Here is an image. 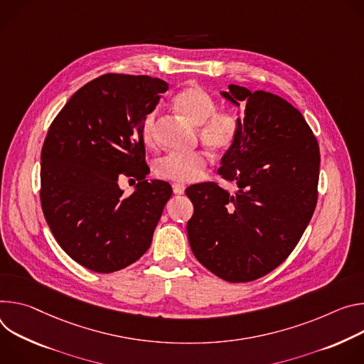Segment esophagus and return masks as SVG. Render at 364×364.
I'll use <instances>...</instances> for the list:
<instances>
[{"mask_svg": "<svg viewBox=\"0 0 364 364\" xmlns=\"http://www.w3.org/2000/svg\"><path fill=\"white\" fill-rule=\"evenodd\" d=\"M173 192L176 193V195H182L183 192H185V186L183 185H181V183H173Z\"/></svg>", "mask_w": 364, "mask_h": 364, "instance_id": "esophagus-1", "label": "esophagus"}]
</instances>
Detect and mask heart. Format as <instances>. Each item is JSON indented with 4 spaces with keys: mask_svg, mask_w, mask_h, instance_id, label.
Returning a JSON list of instances; mask_svg holds the SVG:
<instances>
[{
    "mask_svg": "<svg viewBox=\"0 0 364 364\" xmlns=\"http://www.w3.org/2000/svg\"><path fill=\"white\" fill-rule=\"evenodd\" d=\"M172 104L175 111L188 123L199 127L198 134L200 141L215 153L230 150L243 129V118L238 112L231 109L217 111L215 100L200 87L189 85L182 88L173 97ZM156 127V114L146 115L141 124V140L149 149L157 144ZM207 165L208 159L200 151L192 154L171 153L156 161L154 173L160 179L189 183L203 176Z\"/></svg>",
    "mask_w": 364,
    "mask_h": 364,
    "instance_id": "heart-1",
    "label": "heart"
}]
</instances>
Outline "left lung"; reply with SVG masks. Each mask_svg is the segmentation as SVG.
<instances>
[{"label":"left lung","mask_w":364,"mask_h":364,"mask_svg":"<svg viewBox=\"0 0 364 364\" xmlns=\"http://www.w3.org/2000/svg\"><path fill=\"white\" fill-rule=\"evenodd\" d=\"M220 95L245 105L243 129L218 169L238 191L231 195L213 182L189 186L186 231L198 262L238 284L267 274L298 245L316 205L319 147L287 100L234 84Z\"/></svg>","instance_id":"1"}]
</instances>
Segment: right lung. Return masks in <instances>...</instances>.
I'll return each mask as SVG.
<instances>
[{
	"instance_id": "add662e5",
	"label": "right lung",
	"mask_w": 364,
	"mask_h": 364,
	"mask_svg": "<svg viewBox=\"0 0 364 364\" xmlns=\"http://www.w3.org/2000/svg\"><path fill=\"white\" fill-rule=\"evenodd\" d=\"M169 85L146 75H102L77 90L42 149L40 200L59 246L76 263L111 273L150 247L172 186L147 181L141 124ZM139 183L124 197L117 179Z\"/></svg>"
}]
</instances>
